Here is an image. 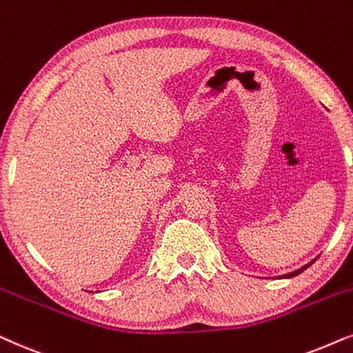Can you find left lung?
<instances>
[{
    "instance_id": "1",
    "label": "left lung",
    "mask_w": 353,
    "mask_h": 353,
    "mask_svg": "<svg viewBox=\"0 0 353 353\" xmlns=\"http://www.w3.org/2000/svg\"><path fill=\"white\" fill-rule=\"evenodd\" d=\"M312 263H313V261H312ZM312 263H308V265H305L303 268H300V270H297V271L290 272V274H285V276H284V278H294V276H297V274H300V272H302V271H305V270H307V268H308L310 265H312Z\"/></svg>"
}]
</instances>
